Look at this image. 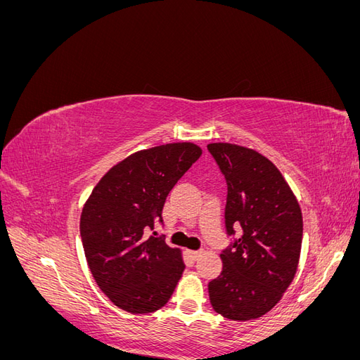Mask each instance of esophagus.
Listing matches in <instances>:
<instances>
[{"label": "esophagus", "instance_id": "1", "mask_svg": "<svg viewBox=\"0 0 360 360\" xmlns=\"http://www.w3.org/2000/svg\"><path fill=\"white\" fill-rule=\"evenodd\" d=\"M201 250H188V255L192 258V259H198L201 257Z\"/></svg>", "mask_w": 360, "mask_h": 360}]
</instances>
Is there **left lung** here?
Segmentation results:
<instances>
[{
  "label": "left lung",
  "mask_w": 360,
  "mask_h": 360,
  "mask_svg": "<svg viewBox=\"0 0 360 360\" xmlns=\"http://www.w3.org/2000/svg\"><path fill=\"white\" fill-rule=\"evenodd\" d=\"M226 180L225 228L242 237L222 250V274L209 282L213 309L234 321L263 317L284 296L300 258V205L267 158L228 143L207 146Z\"/></svg>",
  "instance_id": "1"
}]
</instances>
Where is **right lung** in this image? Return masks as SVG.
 Returning a JSON list of instances; mask_svg holds the SVG:
<instances>
[{
	"mask_svg": "<svg viewBox=\"0 0 360 360\" xmlns=\"http://www.w3.org/2000/svg\"><path fill=\"white\" fill-rule=\"evenodd\" d=\"M202 150L174 143L118 162L86 200L79 231L96 284L120 309L150 314L165 307L184 270L181 250L156 233L169 191Z\"/></svg>",
	"mask_w": 360,
	"mask_h": 360,
	"instance_id": "right-lung-1",
	"label": "right lung"
}]
</instances>
